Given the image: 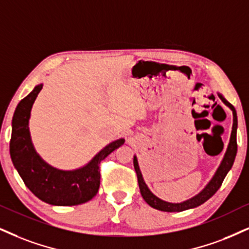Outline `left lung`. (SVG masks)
Listing matches in <instances>:
<instances>
[{"mask_svg": "<svg viewBox=\"0 0 249 249\" xmlns=\"http://www.w3.org/2000/svg\"><path fill=\"white\" fill-rule=\"evenodd\" d=\"M218 97L226 106L230 107V109H231L233 113V125H232L231 137H230L228 149H226V152L225 155H224L223 160L220 162L219 167L217 168L216 173H214L213 179H211L209 181V183H208V185L205 186L197 195H195L194 197L187 199V201L181 202V203H171V202H166L164 201V199H160L159 197H157V196L153 194L151 190L149 189V187L146 186L145 181L143 179L142 172L140 170L137 157L136 156H134V167L137 174V180H139L141 194H142V197L144 198V201H145L150 207L155 208V209L160 210V211H166V213H180V211H183V210L193 209V208L198 207V205L203 204L205 201H208V199H209L211 196H213L214 193L219 189V187L222 186L223 181L225 179L226 174L229 173V171L232 168L235 156H237L238 118H237V112H235V108L233 107V105H231V104H230L220 93H218Z\"/></svg>", "mask_w": 249, "mask_h": 249, "instance_id": "left-lung-1", "label": "left lung"}]
</instances>
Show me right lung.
<instances>
[{
  "mask_svg": "<svg viewBox=\"0 0 249 249\" xmlns=\"http://www.w3.org/2000/svg\"><path fill=\"white\" fill-rule=\"evenodd\" d=\"M41 89L42 84L36 85L19 101L14 113L10 140L12 164L27 188L46 203L62 207L85 203L99 189L100 161L121 146L124 139L109 143L83 167L71 171L53 167L36 153L29 129L31 109Z\"/></svg>",
  "mask_w": 249,
  "mask_h": 249,
  "instance_id": "add662e5",
  "label": "right lung"
}]
</instances>
